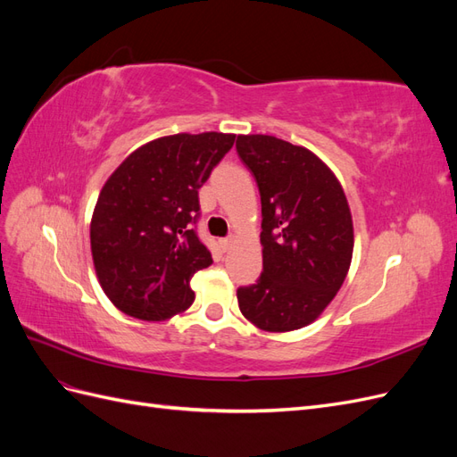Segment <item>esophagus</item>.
Masks as SVG:
<instances>
[{"mask_svg":"<svg viewBox=\"0 0 457 457\" xmlns=\"http://www.w3.org/2000/svg\"><path fill=\"white\" fill-rule=\"evenodd\" d=\"M232 242H234V238L232 237H227V238H220V247H223L225 252H228L230 247H232Z\"/></svg>","mask_w":457,"mask_h":457,"instance_id":"34e87169","label":"esophagus"}]
</instances>
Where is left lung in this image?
I'll return each mask as SVG.
<instances>
[{
    "label": "left lung",
    "mask_w": 457,
    "mask_h": 457,
    "mask_svg": "<svg viewBox=\"0 0 457 457\" xmlns=\"http://www.w3.org/2000/svg\"><path fill=\"white\" fill-rule=\"evenodd\" d=\"M237 150L261 195L262 272L238 287L242 314L265 331L314 322L336 297L353 259V217L328 165L272 135H238Z\"/></svg>",
    "instance_id": "obj_1"
}]
</instances>
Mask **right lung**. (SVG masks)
<instances>
[{
	"label": "right lung",
	"mask_w": 457,
	"mask_h": 457,
	"mask_svg": "<svg viewBox=\"0 0 457 457\" xmlns=\"http://www.w3.org/2000/svg\"><path fill=\"white\" fill-rule=\"evenodd\" d=\"M232 133H177L137 148L108 177L91 219V253L106 297L141 320L187 311L190 278L213 259L198 238V190Z\"/></svg>",
	"instance_id": "1"
}]
</instances>
